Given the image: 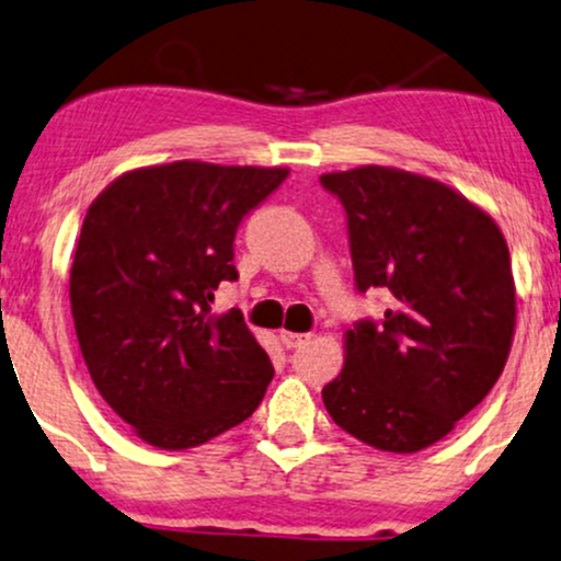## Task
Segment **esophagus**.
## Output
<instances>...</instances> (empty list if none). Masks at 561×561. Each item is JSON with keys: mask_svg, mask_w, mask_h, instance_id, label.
<instances>
[{"mask_svg": "<svg viewBox=\"0 0 561 561\" xmlns=\"http://www.w3.org/2000/svg\"><path fill=\"white\" fill-rule=\"evenodd\" d=\"M279 339L282 344L287 346V350H297V346H302L305 342L310 339V333H293V331H279Z\"/></svg>", "mask_w": 561, "mask_h": 561, "instance_id": "obj_1", "label": "esophagus"}]
</instances>
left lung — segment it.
<instances>
[{
  "label": "left lung",
  "mask_w": 561,
  "mask_h": 561,
  "mask_svg": "<svg viewBox=\"0 0 561 561\" xmlns=\"http://www.w3.org/2000/svg\"><path fill=\"white\" fill-rule=\"evenodd\" d=\"M321 186L346 211L354 287L388 295L382 318L346 331L325 411L373 448L416 453L481 403L507 363V243L469 198L407 170L365 165L325 173Z\"/></svg>",
  "instance_id": "8db88e82"
}]
</instances>
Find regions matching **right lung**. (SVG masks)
Segmentation results:
<instances>
[{"mask_svg":"<svg viewBox=\"0 0 561 561\" xmlns=\"http://www.w3.org/2000/svg\"><path fill=\"white\" fill-rule=\"evenodd\" d=\"M285 168L181 160L124 173L84 215L69 300L84 365L105 403L162 450L245 422L274 378L240 310L211 316L236 282L243 217Z\"/></svg>","mask_w":561,"mask_h":561,"instance_id":"add662e5","label":"right lung"}]
</instances>
